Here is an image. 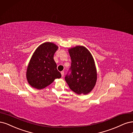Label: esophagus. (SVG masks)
I'll return each mask as SVG.
<instances>
[{
    "label": "esophagus",
    "mask_w": 133,
    "mask_h": 133,
    "mask_svg": "<svg viewBox=\"0 0 133 133\" xmlns=\"http://www.w3.org/2000/svg\"><path fill=\"white\" fill-rule=\"evenodd\" d=\"M61 76H62V77H63V76H64V71H61Z\"/></svg>",
    "instance_id": "34e87169"
}]
</instances>
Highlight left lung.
<instances>
[{
	"instance_id": "8db88e82",
	"label": "left lung",
	"mask_w": 133,
	"mask_h": 133,
	"mask_svg": "<svg viewBox=\"0 0 133 133\" xmlns=\"http://www.w3.org/2000/svg\"><path fill=\"white\" fill-rule=\"evenodd\" d=\"M71 59V74L65 77L70 88L75 93L87 95L95 87L97 79L95 60L84 46H76L68 49Z\"/></svg>"
}]
</instances>
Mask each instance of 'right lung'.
I'll return each instance as SVG.
<instances>
[{"instance_id": "1", "label": "right lung", "mask_w": 133, "mask_h": 133, "mask_svg": "<svg viewBox=\"0 0 133 133\" xmlns=\"http://www.w3.org/2000/svg\"><path fill=\"white\" fill-rule=\"evenodd\" d=\"M58 47L52 42L40 45L34 52L26 71V78L31 86L37 89L45 88L56 78L61 77L57 70L54 55Z\"/></svg>"}]
</instances>
